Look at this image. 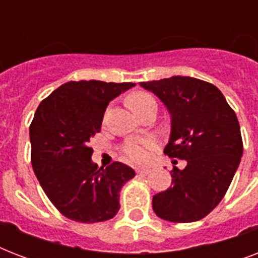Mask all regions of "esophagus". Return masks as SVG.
<instances>
[{"mask_svg":"<svg viewBox=\"0 0 258 258\" xmlns=\"http://www.w3.org/2000/svg\"><path fill=\"white\" fill-rule=\"evenodd\" d=\"M151 170L150 169H138L137 170V174L138 175H149Z\"/></svg>","mask_w":258,"mask_h":258,"instance_id":"1","label":"esophagus"}]
</instances>
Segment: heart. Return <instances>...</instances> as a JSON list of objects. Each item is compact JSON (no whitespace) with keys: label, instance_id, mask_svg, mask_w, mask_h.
Segmentation results:
<instances>
[{"label":"heart","instance_id":"obj_1","mask_svg":"<svg viewBox=\"0 0 258 258\" xmlns=\"http://www.w3.org/2000/svg\"><path fill=\"white\" fill-rule=\"evenodd\" d=\"M153 96H150L149 93L145 92H137L133 93L128 97V104L133 108L135 113L142 109L145 105L154 103ZM154 143L151 141H133L128 142L124 146V153L130 161L135 162V163H145L150 157V150L153 149Z\"/></svg>","mask_w":258,"mask_h":258}]
</instances>
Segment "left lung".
<instances>
[{"instance_id":"obj_1","label":"left lung","mask_w":258,"mask_h":258,"mask_svg":"<svg viewBox=\"0 0 258 258\" xmlns=\"http://www.w3.org/2000/svg\"><path fill=\"white\" fill-rule=\"evenodd\" d=\"M161 99L170 113L171 133L165 154L184 159L172 169V182L153 198L158 217L170 222H194L220 204L242 157L240 124L216 86L187 76L141 83Z\"/></svg>"}]
</instances>
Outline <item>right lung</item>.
<instances>
[{"label": "right lung", "mask_w": 258, "mask_h": 258, "mask_svg": "<svg viewBox=\"0 0 258 258\" xmlns=\"http://www.w3.org/2000/svg\"><path fill=\"white\" fill-rule=\"evenodd\" d=\"M134 83L68 82L40 103L29 127L32 166L62 216L93 224L120 209L119 192L135 171L120 162L97 169L89 139L100 133L107 105Z\"/></svg>", "instance_id": "obj_1"}]
</instances>
